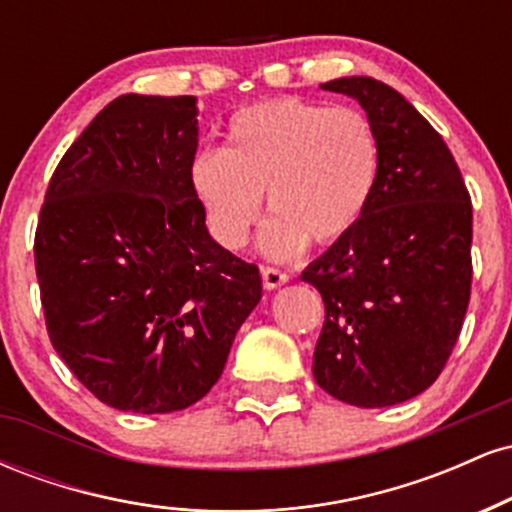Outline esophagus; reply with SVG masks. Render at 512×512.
I'll list each match as a JSON object with an SVG mask.
<instances>
[{
    "label": "esophagus",
    "instance_id": "34e87169",
    "mask_svg": "<svg viewBox=\"0 0 512 512\" xmlns=\"http://www.w3.org/2000/svg\"><path fill=\"white\" fill-rule=\"evenodd\" d=\"M286 281H289V274L281 272V269L262 267V284H264V289H279V286H284Z\"/></svg>",
    "mask_w": 512,
    "mask_h": 512
}]
</instances>
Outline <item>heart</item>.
<instances>
[{
	"label": "heart",
	"instance_id": "1",
	"mask_svg": "<svg viewBox=\"0 0 512 512\" xmlns=\"http://www.w3.org/2000/svg\"><path fill=\"white\" fill-rule=\"evenodd\" d=\"M383 170L373 122L356 108H327L301 98L248 105L226 125L221 149H202L187 180L209 236L240 250L260 219L269 260H293L315 245L349 236L366 216Z\"/></svg>",
	"mask_w": 512,
	"mask_h": 512
}]
</instances>
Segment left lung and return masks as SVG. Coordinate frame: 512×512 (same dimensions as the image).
Wrapping results in <instances>:
<instances>
[{"instance_id":"obj_1","label":"left lung","mask_w":512,"mask_h":512,"mask_svg":"<svg viewBox=\"0 0 512 512\" xmlns=\"http://www.w3.org/2000/svg\"><path fill=\"white\" fill-rule=\"evenodd\" d=\"M320 88L366 110L383 170L366 216L301 274L325 301L313 375L346 404L392 407L433 385L460 337L472 204L443 137L402 93L370 76Z\"/></svg>"}]
</instances>
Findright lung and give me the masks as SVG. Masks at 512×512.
<instances>
[{"label": "right lung", "instance_id": "right-lung-1", "mask_svg": "<svg viewBox=\"0 0 512 512\" xmlns=\"http://www.w3.org/2000/svg\"><path fill=\"white\" fill-rule=\"evenodd\" d=\"M195 96L115 98L69 146L35 231L50 342L101 402L168 414L214 387L262 298L214 243L187 180Z\"/></svg>", "mask_w": 512, "mask_h": 512}]
</instances>
